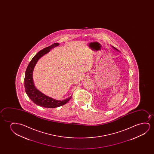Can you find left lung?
I'll use <instances>...</instances> for the list:
<instances>
[{"label":"left lung","mask_w":154,"mask_h":154,"mask_svg":"<svg viewBox=\"0 0 154 154\" xmlns=\"http://www.w3.org/2000/svg\"><path fill=\"white\" fill-rule=\"evenodd\" d=\"M112 47V48H113L115 49V50H116V51H118V49H116V48H115V47H114L113 46Z\"/></svg>","instance_id":"1"}]
</instances>
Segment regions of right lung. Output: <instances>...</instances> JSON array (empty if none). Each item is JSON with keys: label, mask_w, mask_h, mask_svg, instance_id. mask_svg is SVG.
I'll return each instance as SVG.
<instances>
[{"label": "right lung", "mask_w": 154, "mask_h": 154, "mask_svg": "<svg viewBox=\"0 0 154 154\" xmlns=\"http://www.w3.org/2000/svg\"><path fill=\"white\" fill-rule=\"evenodd\" d=\"M59 43L56 42L50 46L47 47L36 54L30 61L26 69L25 75V91L30 99L37 105L45 108H56L63 105L68 103L72 98V96L63 100H58L53 99L38 91L34 85L32 73L34 67L39 59L47 53L50 51L51 49L59 45Z\"/></svg>", "instance_id": "1"}]
</instances>
